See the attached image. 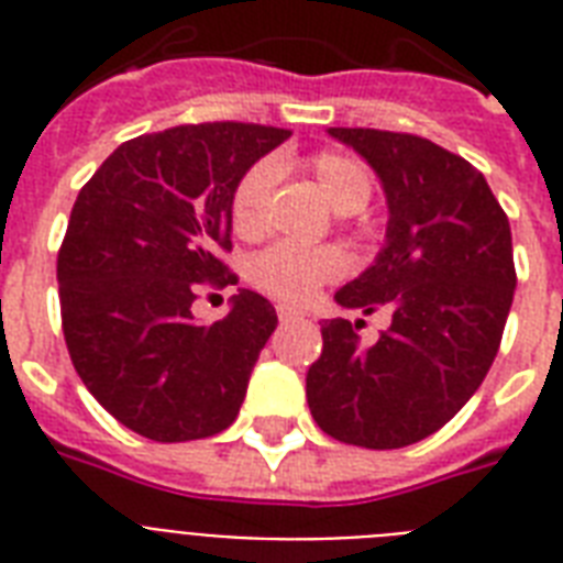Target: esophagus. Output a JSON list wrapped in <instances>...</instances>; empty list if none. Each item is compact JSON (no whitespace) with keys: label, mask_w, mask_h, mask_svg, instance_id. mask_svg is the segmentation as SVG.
Listing matches in <instances>:
<instances>
[{"label":"esophagus","mask_w":563,"mask_h":563,"mask_svg":"<svg viewBox=\"0 0 563 563\" xmlns=\"http://www.w3.org/2000/svg\"><path fill=\"white\" fill-rule=\"evenodd\" d=\"M298 316H300L298 309L286 307V303H280V307H277V318H280V321H291V318H298Z\"/></svg>","instance_id":"esophagus-1"}]
</instances>
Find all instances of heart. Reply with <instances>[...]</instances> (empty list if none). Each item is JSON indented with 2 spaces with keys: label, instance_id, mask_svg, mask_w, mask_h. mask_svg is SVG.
Segmentation results:
<instances>
[{
  "label": "heart",
  "instance_id": "heart-1",
  "mask_svg": "<svg viewBox=\"0 0 563 563\" xmlns=\"http://www.w3.org/2000/svg\"><path fill=\"white\" fill-rule=\"evenodd\" d=\"M309 180L324 195V201L342 216L360 212L374 195V178L368 166L344 152H316L303 161ZM277 172L268 161L254 163L236 180L230 192V228L242 239H254L265 230L268 203H272ZM347 260L339 247H298L277 242L251 260L247 277L256 289L283 300V303H303L316 295L324 283L342 277Z\"/></svg>",
  "mask_w": 563,
  "mask_h": 563
}]
</instances>
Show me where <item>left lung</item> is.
Instances as JSON below:
<instances>
[{"label":"left lung","mask_w":563,"mask_h":563,"mask_svg":"<svg viewBox=\"0 0 563 563\" xmlns=\"http://www.w3.org/2000/svg\"><path fill=\"white\" fill-rule=\"evenodd\" d=\"M383 180L385 247L368 272L335 291L391 327L362 347L333 318L307 371L309 411L327 435L397 450L432 435L471 400L503 342L517 272L506 210L476 166L432 140L376 128H330Z\"/></svg>","instance_id":"left-lung-1"}]
</instances>
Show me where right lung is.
Here are the masks:
<instances>
[{
  "label": "right lung",
  "mask_w": 563,
  "mask_h": 563,
  "mask_svg": "<svg viewBox=\"0 0 563 563\" xmlns=\"http://www.w3.org/2000/svg\"><path fill=\"white\" fill-rule=\"evenodd\" d=\"M289 134L201 122L134 136L75 198L57 251L66 351L92 397L136 435L178 444L236 420L277 312L242 289L203 327L192 303L201 286L239 280L224 265L230 192Z\"/></svg>",
  "instance_id": "add662e5"
}]
</instances>
